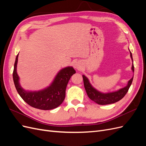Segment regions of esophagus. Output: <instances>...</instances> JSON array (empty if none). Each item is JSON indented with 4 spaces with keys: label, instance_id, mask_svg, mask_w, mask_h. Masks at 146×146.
Segmentation results:
<instances>
[{
    "label": "esophagus",
    "instance_id": "34e87169",
    "mask_svg": "<svg viewBox=\"0 0 146 146\" xmlns=\"http://www.w3.org/2000/svg\"><path fill=\"white\" fill-rule=\"evenodd\" d=\"M73 66L75 69L78 70L82 68V63L80 61H76V62L74 63Z\"/></svg>",
    "mask_w": 146,
    "mask_h": 146
}]
</instances>
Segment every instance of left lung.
Listing matches in <instances>:
<instances>
[{"label":"left lung","instance_id":"1","mask_svg":"<svg viewBox=\"0 0 146 146\" xmlns=\"http://www.w3.org/2000/svg\"><path fill=\"white\" fill-rule=\"evenodd\" d=\"M130 51V49L129 48ZM130 54L131 59L132 60V66H131V70L134 73V66H133V57H132V54L130 51ZM84 86H85L86 92L87 93L88 96L89 98L94 101V102L99 105H108L116 103L117 102L119 101L122 99L125 95L127 94V92L129 91L132 81L133 79V76L129 81H128L125 86L120 88L116 91H114L112 92H102L101 91H98L94 87L92 86L91 84L89 79H88L85 75H82Z\"/></svg>","mask_w":146,"mask_h":146}]
</instances>
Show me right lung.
Masks as SVG:
<instances>
[{
	"label": "right lung",
	"instance_id": "add662e5",
	"mask_svg": "<svg viewBox=\"0 0 146 146\" xmlns=\"http://www.w3.org/2000/svg\"><path fill=\"white\" fill-rule=\"evenodd\" d=\"M18 55L19 54L16 58L13 78L16 89L21 98L35 108L48 110L58 107L64 100L66 89L69 80L76 73L73 67L67 66L60 69L50 85L44 89L38 91L25 90L21 86L20 78L17 73Z\"/></svg>",
	"mask_w": 146,
	"mask_h": 146
}]
</instances>
